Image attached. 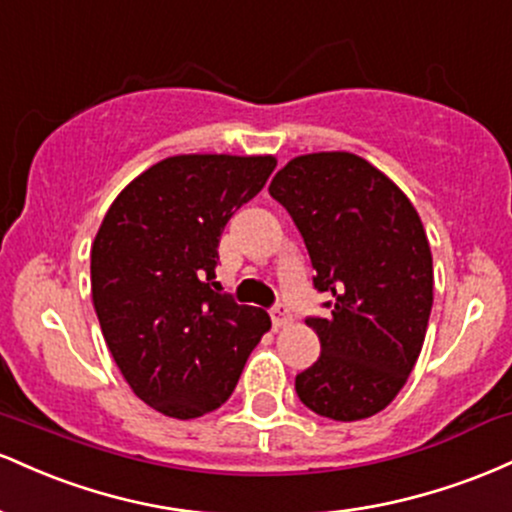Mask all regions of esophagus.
<instances>
[{"label":"esophagus","mask_w":512,"mask_h":512,"mask_svg":"<svg viewBox=\"0 0 512 512\" xmlns=\"http://www.w3.org/2000/svg\"><path fill=\"white\" fill-rule=\"evenodd\" d=\"M271 321H273V329H285V326L292 324V314L287 312L285 307H275L271 312Z\"/></svg>","instance_id":"esophagus-1"}]
</instances>
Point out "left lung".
I'll return each mask as SVG.
<instances>
[{
  "instance_id": "left-lung-1",
  "label": "left lung",
  "mask_w": 512,
  "mask_h": 512,
  "mask_svg": "<svg viewBox=\"0 0 512 512\" xmlns=\"http://www.w3.org/2000/svg\"><path fill=\"white\" fill-rule=\"evenodd\" d=\"M268 191L290 212L331 295L307 319L321 355L295 389L307 409L360 421L387 409L409 380L433 307V256L421 217L377 166L350 152L290 159Z\"/></svg>"
}]
</instances>
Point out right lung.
<instances>
[{"label": "right lung", "instance_id": "right-lung-1", "mask_svg": "<svg viewBox=\"0 0 512 512\" xmlns=\"http://www.w3.org/2000/svg\"><path fill=\"white\" fill-rule=\"evenodd\" d=\"M273 154H176L132 179L91 244V300L130 389L169 418L220 409L271 317L220 295L217 244Z\"/></svg>", "mask_w": 512, "mask_h": 512}]
</instances>
